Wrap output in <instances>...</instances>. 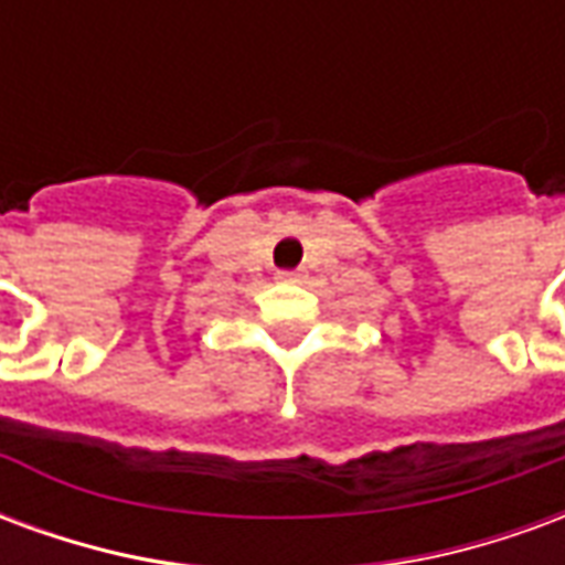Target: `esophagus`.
I'll return each instance as SVG.
<instances>
[{"label": "esophagus", "mask_w": 565, "mask_h": 565, "mask_svg": "<svg viewBox=\"0 0 565 565\" xmlns=\"http://www.w3.org/2000/svg\"><path fill=\"white\" fill-rule=\"evenodd\" d=\"M281 278L284 281H299L302 275H299V271H281Z\"/></svg>", "instance_id": "esophagus-1"}]
</instances>
